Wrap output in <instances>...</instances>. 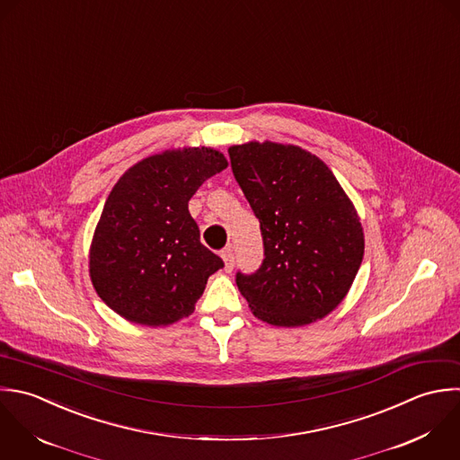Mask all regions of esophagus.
I'll list each match as a JSON object with an SVG mask.
<instances>
[{"label":"esophagus","mask_w":460,"mask_h":460,"mask_svg":"<svg viewBox=\"0 0 460 460\" xmlns=\"http://www.w3.org/2000/svg\"><path fill=\"white\" fill-rule=\"evenodd\" d=\"M222 260H224V269H226V272H231L233 267H234V252H233L231 247H226V249L222 251Z\"/></svg>","instance_id":"1"}]
</instances>
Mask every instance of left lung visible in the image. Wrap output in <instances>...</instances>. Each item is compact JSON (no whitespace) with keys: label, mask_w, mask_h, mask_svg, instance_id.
Returning a JSON list of instances; mask_svg holds the SVG:
<instances>
[{"label":"left lung","mask_w":460,"mask_h":460,"mask_svg":"<svg viewBox=\"0 0 460 460\" xmlns=\"http://www.w3.org/2000/svg\"><path fill=\"white\" fill-rule=\"evenodd\" d=\"M231 168L263 236V263L236 274L252 314L272 326H305L333 312L364 258V229L333 172L296 145L229 146Z\"/></svg>","instance_id":"1"}]
</instances>
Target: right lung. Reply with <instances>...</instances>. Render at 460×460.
<instances>
[{
	"mask_svg": "<svg viewBox=\"0 0 460 460\" xmlns=\"http://www.w3.org/2000/svg\"><path fill=\"white\" fill-rule=\"evenodd\" d=\"M227 168L208 146L164 150L128 168L111 190L89 251L100 299L123 319L168 326L195 310L224 261L200 243L188 202Z\"/></svg>",
	"mask_w": 460,
	"mask_h": 460,
	"instance_id": "right-lung-1",
	"label": "right lung"
}]
</instances>
